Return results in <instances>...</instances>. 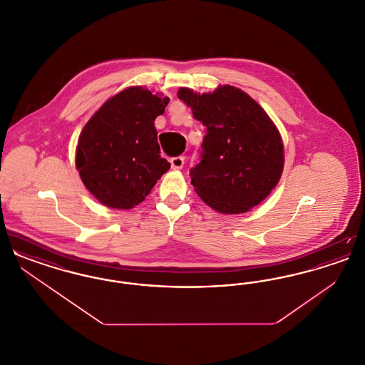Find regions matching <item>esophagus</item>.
I'll return each mask as SVG.
<instances>
[{
  "label": "esophagus",
  "mask_w": 365,
  "mask_h": 365,
  "mask_svg": "<svg viewBox=\"0 0 365 365\" xmlns=\"http://www.w3.org/2000/svg\"><path fill=\"white\" fill-rule=\"evenodd\" d=\"M183 164H185V157L183 156L173 157L171 158V165H173L174 170H182Z\"/></svg>",
  "instance_id": "esophagus-1"
}]
</instances>
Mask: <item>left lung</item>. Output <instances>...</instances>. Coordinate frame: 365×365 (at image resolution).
<instances>
[{
	"mask_svg": "<svg viewBox=\"0 0 365 365\" xmlns=\"http://www.w3.org/2000/svg\"><path fill=\"white\" fill-rule=\"evenodd\" d=\"M178 97L207 127L201 160L190 170L197 194L220 213L259 205L278 185L284 164L282 138L269 116L230 85L202 94L180 87Z\"/></svg>",
	"mask_w": 365,
	"mask_h": 365,
	"instance_id": "1",
	"label": "left lung"
}]
</instances>
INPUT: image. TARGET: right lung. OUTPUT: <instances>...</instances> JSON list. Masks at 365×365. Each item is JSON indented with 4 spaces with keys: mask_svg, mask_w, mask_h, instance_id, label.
I'll use <instances>...</instances> for the list:
<instances>
[{
    "mask_svg": "<svg viewBox=\"0 0 365 365\" xmlns=\"http://www.w3.org/2000/svg\"><path fill=\"white\" fill-rule=\"evenodd\" d=\"M168 103L148 88L128 87L83 127L75 164L87 190L105 207L134 208L171 168L160 156L155 127Z\"/></svg>",
    "mask_w": 365,
    "mask_h": 365,
    "instance_id": "obj_1",
    "label": "right lung"
}]
</instances>
